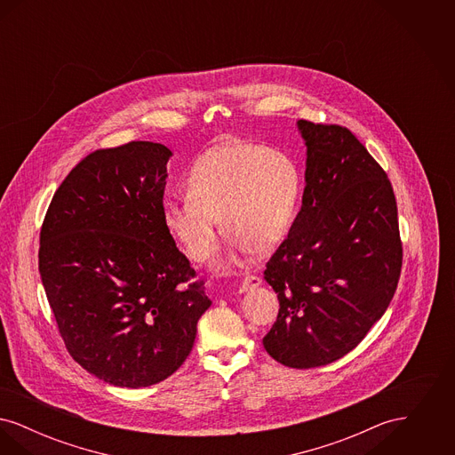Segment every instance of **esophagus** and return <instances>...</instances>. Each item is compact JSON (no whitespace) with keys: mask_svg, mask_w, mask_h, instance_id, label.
Listing matches in <instances>:
<instances>
[{"mask_svg":"<svg viewBox=\"0 0 455 455\" xmlns=\"http://www.w3.org/2000/svg\"><path fill=\"white\" fill-rule=\"evenodd\" d=\"M262 280H260L259 276H254V275H247L242 283H240V286H238V291L240 293H243V291H249L251 288H256V286H259Z\"/></svg>","mask_w":455,"mask_h":455,"instance_id":"1","label":"esophagus"}]
</instances>
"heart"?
I'll use <instances>...</instances> for the list:
<instances>
[{
    "label": "heart",
    "mask_w": 455,
    "mask_h": 455,
    "mask_svg": "<svg viewBox=\"0 0 455 455\" xmlns=\"http://www.w3.org/2000/svg\"><path fill=\"white\" fill-rule=\"evenodd\" d=\"M300 171L288 153L237 143L203 155L184 180L188 197L167 199L164 227L195 260L210 258L218 223L230 245L273 251L290 230L300 196Z\"/></svg>",
    "instance_id": "b5f03b06"
}]
</instances>
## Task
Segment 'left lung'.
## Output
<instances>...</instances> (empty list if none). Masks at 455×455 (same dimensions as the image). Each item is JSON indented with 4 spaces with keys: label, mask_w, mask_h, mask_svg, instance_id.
<instances>
[{
    "label": "left lung",
    "mask_w": 455,
    "mask_h": 455,
    "mask_svg": "<svg viewBox=\"0 0 455 455\" xmlns=\"http://www.w3.org/2000/svg\"><path fill=\"white\" fill-rule=\"evenodd\" d=\"M297 124L307 145L302 208L264 269L280 310L262 345L303 370L345 356L384 315L403 243L387 173L356 136L338 124Z\"/></svg>",
    "instance_id": "8db88e82"
}]
</instances>
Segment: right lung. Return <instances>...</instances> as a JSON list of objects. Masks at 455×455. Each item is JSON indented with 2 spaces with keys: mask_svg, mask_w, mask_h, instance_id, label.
<instances>
[{
  "mask_svg": "<svg viewBox=\"0 0 455 455\" xmlns=\"http://www.w3.org/2000/svg\"><path fill=\"white\" fill-rule=\"evenodd\" d=\"M172 152L131 141L87 155L52 196L39 271L66 349L116 387H148L189 356L212 300L164 227Z\"/></svg>",
  "mask_w": 455,
  "mask_h": 455,
  "instance_id": "right-lung-1",
  "label": "right lung"
}]
</instances>
